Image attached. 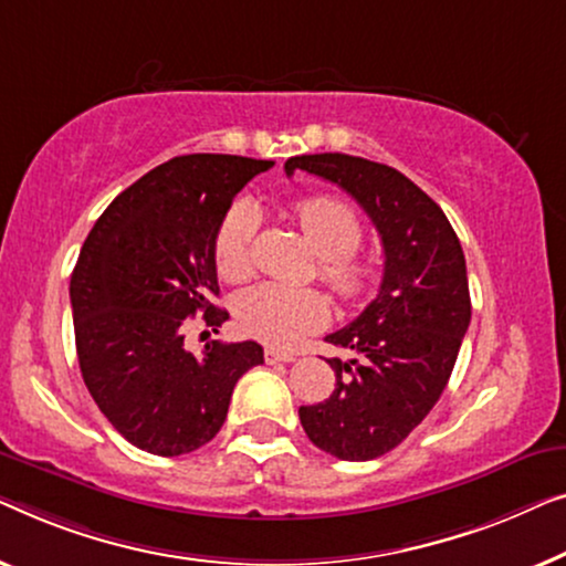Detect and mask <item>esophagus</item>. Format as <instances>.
<instances>
[{"label": "esophagus", "instance_id": "1", "mask_svg": "<svg viewBox=\"0 0 566 566\" xmlns=\"http://www.w3.org/2000/svg\"><path fill=\"white\" fill-rule=\"evenodd\" d=\"M264 361L266 364H290V361H294V354L280 352V348H264Z\"/></svg>", "mask_w": 566, "mask_h": 566}]
</instances>
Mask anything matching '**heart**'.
<instances>
[{"label": "heart", "mask_w": 566, "mask_h": 566, "mask_svg": "<svg viewBox=\"0 0 566 566\" xmlns=\"http://www.w3.org/2000/svg\"><path fill=\"white\" fill-rule=\"evenodd\" d=\"M259 207L251 200L230 205L214 235V269L226 282L249 280L256 269ZM297 222L307 243L321 256V280L344 302H359L374 290L377 266L356 256L364 226L352 207L328 195L297 205ZM235 325L245 336L269 346H294L307 333L328 323V300L310 286L261 282L243 290L233 305Z\"/></svg>", "instance_id": "1"}]
</instances>
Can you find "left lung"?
<instances>
[{"label": "left lung", "instance_id": "8db88e82", "mask_svg": "<svg viewBox=\"0 0 566 566\" xmlns=\"http://www.w3.org/2000/svg\"><path fill=\"white\" fill-rule=\"evenodd\" d=\"M297 169L352 195L385 245L379 294L354 323L325 336L356 356L328 359L336 389L300 408L317 449L369 461L408 439L451 377L472 317L464 251L441 207L392 166L315 154L284 164L286 177Z\"/></svg>", "mask_w": 566, "mask_h": 566}]
</instances>
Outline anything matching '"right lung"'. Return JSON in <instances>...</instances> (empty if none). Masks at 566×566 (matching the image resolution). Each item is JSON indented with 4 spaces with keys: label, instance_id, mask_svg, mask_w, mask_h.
Listing matches in <instances>:
<instances>
[{
    "label": "right lung",
    "instance_id": "1",
    "mask_svg": "<svg viewBox=\"0 0 566 566\" xmlns=\"http://www.w3.org/2000/svg\"><path fill=\"white\" fill-rule=\"evenodd\" d=\"M274 161L177 156L115 197L86 235L71 274L84 385L138 449L179 457L214 439L235 381L264 364L256 340L185 348L187 317L218 331L214 235L233 197Z\"/></svg>",
    "mask_w": 566,
    "mask_h": 566
}]
</instances>
